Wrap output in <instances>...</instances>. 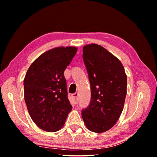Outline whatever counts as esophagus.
Segmentation results:
<instances>
[{"label": "esophagus", "mask_w": 157, "mask_h": 157, "mask_svg": "<svg viewBox=\"0 0 157 157\" xmlns=\"http://www.w3.org/2000/svg\"><path fill=\"white\" fill-rule=\"evenodd\" d=\"M78 92H76V93H74V94H72V97L73 98V99H74V102H75V104H78Z\"/></svg>", "instance_id": "1"}]
</instances>
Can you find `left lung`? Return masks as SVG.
Returning a JSON list of instances; mask_svg holds the SVG:
<instances>
[{"label":"left lung","instance_id":"left-lung-1","mask_svg":"<svg viewBox=\"0 0 157 157\" xmlns=\"http://www.w3.org/2000/svg\"><path fill=\"white\" fill-rule=\"evenodd\" d=\"M83 60L91 85V99L82 111L86 127L101 133L113 127L120 118L127 94V75L120 60L96 44L83 47Z\"/></svg>","mask_w":157,"mask_h":157}]
</instances>
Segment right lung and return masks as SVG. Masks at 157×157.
<instances>
[{"mask_svg":"<svg viewBox=\"0 0 157 157\" xmlns=\"http://www.w3.org/2000/svg\"><path fill=\"white\" fill-rule=\"evenodd\" d=\"M75 46H60L39 56L24 79L25 101L34 123L46 132L64 125L72 106L67 98L64 71L76 54Z\"/></svg>","mask_w":157,"mask_h":157,"instance_id":"obj_1","label":"right lung"}]
</instances>
